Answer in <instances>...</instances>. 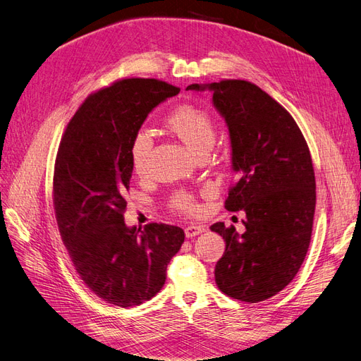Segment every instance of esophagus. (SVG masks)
<instances>
[{"label": "esophagus", "instance_id": "34e87169", "mask_svg": "<svg viewBox=\"0 0 361 361\" xmlns=\"http://www.w3.org/2000/svg\"><path fill=\"white\" fill-rule=\"evenodd\" d=\"M203 232H204V226L202 224H190L185 227V235H187V238H194Z\"/></svg>", "mask_w": 361, "mask_h": 361}]
</instances>
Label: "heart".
<instances>
[{"label":"heart","instance_id":"obj_1","mask_svg":"<svg viewBox=\"0 0 361 361\" xmlns=\"http://www.w3.org/2000/svg\"><path fill=\"white\" fill-rule=\"evenodd\" d=\"M166 123L170 130H173L197 155L209 150L215 141L216 128L214 117L203 108L192 104H182L174 108L169 114ZM152 145H154V141H152L150 134L145 129L137 130L133 140H130L129 159L135 173L141 174L145 171ZM170 207L179 212L192 214L197 209V203H195L191 192L179 191L171 195Z\"/></svg>","mask_w":361,"mask_h":361}]
</instances>
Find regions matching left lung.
<instances>
[{"label": "left lung", "instance_id": "8db88e82", "mask_svg": "<svg viewBox=\"0 0 361 361\" xmlns=\"http://www.w3.org/2000/svg\"><path fill=\"white\" fill-rule=\"evenodd\" d=\"M228 126L236 180L224 202L245 212V232L215 223L226 241L215 265V281L227 297L265 301L297 276L310 245L316 182L310 150L301 129L276 99L245 80L207 85ZM191 84L187 90H203Z\"/></svg>", "mask_w": 361, "mask_h": 361}]
</instances>
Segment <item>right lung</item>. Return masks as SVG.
Segmentation results:
<instances>
[{"label":"right lung","mask_w":361,"mask_h":361,"mask_svg":"<svg viewBox=\"0 0 361 361\" xmlns=\"http://www.w3.org/2000/svg\"><path fill=\"white\" fill-rule=\"evenodd\" d=\"M179 92L155 78L102 87L78 106L59 146L52 200L61 241L85 286L118 307L155 297L185 239L178 226L137 228L123 220L130 140L158 104Z\"/></svg>","instance_id":"right-lung-1"}]
</instances>
